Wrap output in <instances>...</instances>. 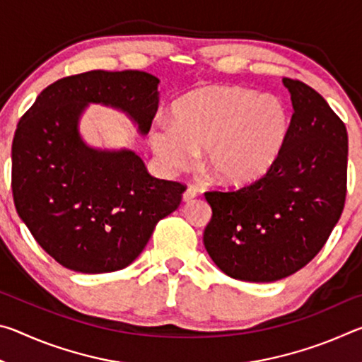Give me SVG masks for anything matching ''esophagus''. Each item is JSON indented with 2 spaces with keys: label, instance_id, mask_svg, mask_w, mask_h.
<instances>
[{
  "label": "esophagus",
  "instance_id": "obj_1",
  "mask_svg": "<svg viewBox=\"0 0 362 362\" xmlns=\"http://www.w3.org/2000/svg\"><path fill=\"white\" fill-rule=\"evenodd\" d=\"M196 194H198V192H196L193 187H188L185 189V193H183V201H185V203H189V201H193L196 198Z\"/></svg>",
  "mask_w": 362,
  "mask_h": 362
}]
</instances>
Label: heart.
<instances>
[{"label":"heart","mask_w":362,"mask_h":362,"mask_svg":"<svg viewBox=\"0 0 362 362\" xmlns=\"http://www.w3.org/2000/svg\"><path fill=\"white\" fill-rule=\"evenodd\" d=\"M173 124L158 122L150 144L169 169H185L203 152L204 169L225 185H247L276 163L291 129V113L276 95L238 86H207L185 94Z\"/></svg>","instance_id":"1"}]
</instances>
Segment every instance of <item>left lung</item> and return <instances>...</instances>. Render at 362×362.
Returning <instances> with one entry per match:
<instances>
[{
  "label": "left lung",
  "instance_id": "8db88e82",
  "mask_svg": "<svg viewBox=\"0 0 362 362\" xmlns=\"http://www.w3.org/2000/svg\"><path fill=\"white\" fill-rule=\"evenodd\" d=\"M283 83L293 113L276 163L249 185L204 193L212 207L207 254L225 274L250 283L283 279L310 263L345 207V122L308 84Z\"/></svg>",
  "mask_w": 362,
  "mask_h": 362
}]
</instances>
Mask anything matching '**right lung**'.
Listing matches in <instances>:
<instances>
[{
	"label": "right lung",
	"instance_id": "1",
	"mask_svg": "<svg viewBox=\"0 0 362 362\" xmlns=\"http://www.w3.org/2000/svg\"><path fill=\"white\" fill-rule=\"evenodd\" d=\"M159 79L139 70H94L42 90L12 140V196L36 243L79 273L118 272L137 259L187 187L148 174L131 150L89 148L78 134L88 103L126 112L148 134Z\"/></svg>",
	"mask_w": 362,
	"mask_h": 362
}]
</instances>
